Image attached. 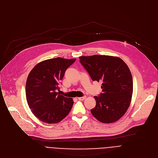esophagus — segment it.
<instances>
[{"mask_svg": "<svg viewBox=\"0 0 158 158\" xmlns=\"http://www.w3.org/2000/svg\"><path fill=\"white\" fill-rule=\"evenodd\" d=\"M85 98H86V97H78V99L79 100H81V101L84 100Z\"/></svg>", "mask_w": 158, "mask_h": 158, "instance_id": "1", "label": "esophagus"}]
</instances>
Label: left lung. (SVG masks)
I'll return each instance as SVG.
<instances>
[{"label":"left lung","mask_w":158,"mask_h":158,"mask_svg":"<svg viewBox=\"0 0 158 158\" xmlns=\"http://www.w3.org/2000/svg\"><path fill=\"white\" fill-rule=\"evenodd\" d=\"M80 61L93 81H102L103 93L94 97L93 116L103 123L119 120L127 111L132 98L133 83L129 67L118 56H81Z\"/></svg>","instance_id":"8db88e82"}]
</instances>
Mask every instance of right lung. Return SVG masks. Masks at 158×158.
I'll list each match as a JSON object with an SVG mask.
<instances>
[{
  "label": "right lung",
  "mask_w": 158,
  "mask_h": 158,
  "mask_svg": "<svg viewBox=\"0 0 158 158\" xmlns=\"http://www.w3.org/2000/svg\"><path fill=\"white\" fill-rule=\"evenodd\" d=\"M75 60L60 57L45 60L37 64L28 74L25 86L27 102L40 121L55 124L70 113L73 99L61 95L56 90L66 70Z\"/></svg>",
  "instance_id": "obj_1"
}]
</instances>
